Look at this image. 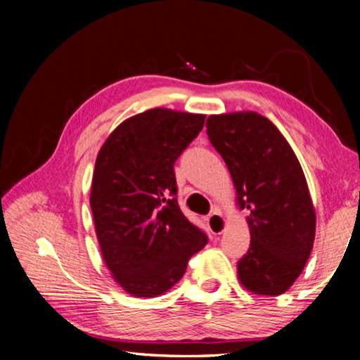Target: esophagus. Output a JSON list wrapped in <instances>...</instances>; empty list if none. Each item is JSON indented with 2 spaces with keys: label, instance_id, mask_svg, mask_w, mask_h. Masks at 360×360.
<instances>
[{
  "label": "esophagus",
  "instance_id": "34e87169",
  "mask_svg": "<svg viewBox=\"0 0 360 360\" xmlns=\"http://www.w3.org/2000/svg\"><path fill=\"white\" fill-rule=\"evenodd\" d=\"M206 224H208L210 231L212 235H221L227 225V219H225L217 210L212 211L211 214L206 217Z\"/></svg>",
  "mask_w": 360,
  "mask_h": 360
}]
</instances>
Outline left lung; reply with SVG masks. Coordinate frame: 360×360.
I'll list each match as a JSON object with an SVG mask.
<instances>
[{
  "mask_svg": "<svg viewBox=\"0 0 360 360\" xmlns=\"http://www.w3.org/2000/svg\"><path fill=\"white\" fill-rule=\"evenodd\" d=\"M211 144L222 155L246 210L251 248L238 262V281L255 295L289 290L311 254L316 211L300 162L288 139L255 111L212 114Z\"/></svg>",
  "mask_w": 360,
  "mask_h": 360,
  "instance_id": "1",
  "label": "left lung"
}]
</instances>
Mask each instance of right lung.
I'll return each mask as SVG.
<instances>
[{
	"label": "right lung",
	"instance_id": "obj_1",
	"mask_svg": "<svg viewBox=\"0 0 360 360\" xmlns=\"http://www.w3.org/2000/svg\"><path fill=\"white\" fill-rule=\"evenodd\" d=\"M205 114L154 108L115 127L96 155L90 206L103 260L127 294L168 292L208 238L179 210L174 162Z\"/></svg>",
	"mask_w": 360,
	"mask_h": 360
}]
</instances>
